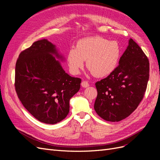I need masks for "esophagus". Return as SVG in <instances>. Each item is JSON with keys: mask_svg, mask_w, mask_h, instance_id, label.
<instances>
[{"mask_svg": "<svg viewBox=\"0 0 160 160\" xmlns=\"http://www.w3.org/2000/svg\"><path fill=\"white\" fill-rule=\"evenodd\" d=\"M81 85H82V87H83V88H88V87H89V83L87 81H82Z\"/></svg>", "mask_w": 160, "mask_h": 160, "instance_id": "obj_1", "label": "esophagus"}]
</instances>
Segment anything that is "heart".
Here are the masks:
<instances>
[{
  "label": "heart",
  "mask_w": 160,
  "mask_h": 160,
  "mask_svg": "<svg viewBox=\"0 0 160 160\" xmlns=\"http://www.w3.org/2000/svg\"><path fill=\"white\" fill-rule=\"evenodd\" d=\"M122 56V47L116 41L101 37L85 38L67 52V61L72 73L78 74L84 67L97 77L108 76L115 70Z\"/></svg>",
  "instance_id": "obj_1"
}]
</instances>
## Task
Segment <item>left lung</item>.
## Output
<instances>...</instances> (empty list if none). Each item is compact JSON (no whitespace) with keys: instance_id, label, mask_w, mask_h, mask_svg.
<instances>
[{"instance_id":"obj_1","label":"left lung","mask_w":160,"mask_h":160,"mask_svg":"<svg viewBox=\"0 0 160 160\" xmlns=\"http://www.w3.org/2000/svg\"><path fill=\"white\" fill-rule=\"evenodd\" d=\"M149 76V62L132 38L119 65L106 78L95 83L98 96L94 109L108 122H119L136 109L143 98Z\"/></svg>"}]
</instances>
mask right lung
<instances>
[{"instance_id":"add662e5","label":"right lung","mask_w":160,"mask_h":160,"mask_svg":"<svg viewBox=\"0 0 160 160\" xmlns=\"http://www.w3.org/2000/svg\"><path fill=\"white\" fill-rule=\"evenodd\" d=\"M55 46L42 39L22 51L15 67L14 86L25 109L39 122L55 124L69 112V100L79 91L81 79L72 77L52 56Z\"/></svg>"}]
</instances>
